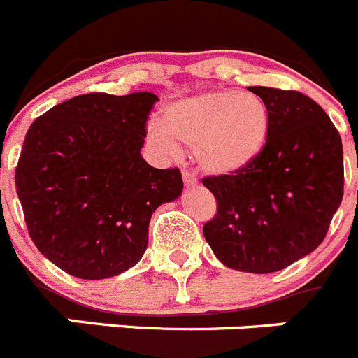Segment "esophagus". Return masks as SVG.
<instances>
[{
    "mask_svg": "<svg viewBox=\"0 0 358 358\" xmlns=\"http://www.w3.org/2000/svg\"><path fill=\"white\" fill-rule=\"evenodd\" d=\"M182 181H185V185L186 186H194V185H197V177L194 176V173L192 172H182Z\"/></svg>",
    "mask_w": 358,
    "mask_h": 358,
    "instance_id": "1",
    "label": "esophagus"
}]
</instances>
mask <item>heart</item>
<instances>
[{"label": "heart", "mask_w": 358, "mask_h": 358, "mask_svg": "<svg viewBox=\"0 0 358 358\" xmlns=\"http://www.w3.org/2000/svg\"><path fill=\"white\" fill-rule=\"evenodd\" d=\"M271 136V109L256 94L213 90L177 100L164 110V125L150 123L148 138L164 154L181 141L194 148L199 166L211 176H235L255 163Z\"/></svg>", "instance_id": "b5f03b06"}]
</instances>
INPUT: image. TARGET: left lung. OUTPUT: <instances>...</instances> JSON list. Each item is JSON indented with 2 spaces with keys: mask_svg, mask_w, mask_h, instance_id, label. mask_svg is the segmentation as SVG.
Segmentation results:
<instances>
[{
  "mask_svg": "<svg viewBox=\"0 0 358 358\" xmlns=\"http://www.w3.org/2000/svg\"><path fill=\"white\" fill-rule=\"evenodd\" d=\"M249 91L271 109V136L249 169L202 179L217 199L202 233L226 267L267 274L310 255L327 236L344 194L343 143L306 94L264 85Z\"/></svg>",
  "mask_w": 358,
  "mask_h": 358,
  "instance_id": "1",
  "label": "left lung"
}]
</instances>
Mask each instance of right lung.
I'll return each mask as SVG.
<instances>
[{
	"mask_svg": "<svg viewBox=\"0 0 358 358\" xmlns=\"http://www.w3.org/2000/svg\"><path fill=\"white\" fill-rule=\"evenodd\" d=\"M154 93H87L31 123L15 189L36 248L64 273L103 280L141 260L152 213L182 194L179 169L141 157Z\"/></svg>",
	"mask_w": 358,
	"mask_h": 358,
	"instance_id": "obj_1",
	"label": "right lung"
}]
</instances>
